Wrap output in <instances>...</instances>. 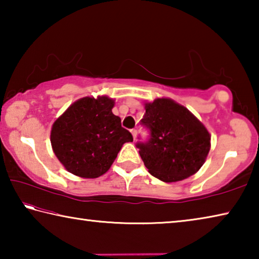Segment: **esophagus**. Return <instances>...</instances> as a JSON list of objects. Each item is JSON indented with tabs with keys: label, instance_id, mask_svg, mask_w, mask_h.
Listing matches in <instances>:
<instances>
[{
	"label": "esophagus",
	"instance_id": "1",
	"mask_svg": "<svg viewBox=\"0 0 259 259\" xmlns=\"http://www.w3.org/2000/svg\"><path fill=\"white\" fill-rule=\"evenodd\" d=\"M131 134H133V137H134V139H136V137H137V130H136V129H133V130H131Z\"/></svg>",
	"mask_w": 259,
	"mask_h": 259
}]
</instances>
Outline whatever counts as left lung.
Listing matches in <instances>:
<instances>
[{"instance_id": "left-lung-1", "label": "left lung", "mask_w": 259, "mask_h": 259, "mask_svg": "<svg viewBox=\"0 0 259 259\" xmlns=\"http://www.w3.org/2000/svg\"><path fill=\"white\" fill-rule=\"evenodd\" d=\"M145 109L140 124L150 136L136 146L148 172L165 183L194 175L210 150V135L205 126L171 99H155L145 104Z\"/></svg>"}]
</instances>
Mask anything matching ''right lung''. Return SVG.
<instances>
[{
  "label": "right lung",
  "mask_w": 259,
  "mask_h": 259,
  "mask_svg": "<svg viewBox=\"0 0 259 259\" xmlns=\"http://www.w3.org/2000/svg\"><path fill=\"white\" fill-rule=\"evenodd\" d=\"M114 100L102 96L84 97L69 106L52 125L51 145L69 172L97 178L111 168L124 143L133 135L114 115Z\"/></svg>",
  "instance_id": "1"
}]
</instances>
